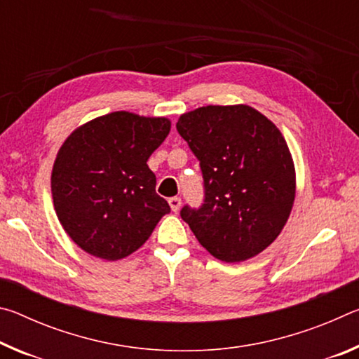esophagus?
<instances>
[{"mask_svg":"<svg viewBox=\"0 0 359 359\" xmlns=\"http://www.w3.org/2000/svg\"><path fill=\"white\" fill-rule=\"evenodd\" d=\"M169 205H171L172 212H177V210L180 209V205H182V199H180V198H177V196L169 198Z\"/></svg>","mask_w":359,"mask_h":359,"instance_id":"esophagus-1","label":"esophagus"}]
</instances>
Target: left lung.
<instances>
[{
    "label": "left lung",
    "mask_w": 359,
    "mask_h": 359,
    "mask_svg": "<svg viewBox=\"0 0 359 359\" xmlns=\"http://www.w3.org/2000/svg\"><path fill=\"white\" fill-rule=\"evenodd\" d=\"M175 126L204 179V204L184 205L182 220L224 263L257 257L280 234L294 203V165L282 133L245 104L198 107Z\"/></svg>",
    "instance_id": "1"
}]
</instances>
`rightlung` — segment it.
<instances>
[{
    "label": "right lung",
    "instance_id": "1",
    "mask_svg": "<svg viewBox=\"0 0 359 359\" xmlns=\"http://www.w3.org/2000/svg\"><path fill=\"white\" fill-rule=\"evenodd\" d=\"M169 130L165 117L118 111L79 126L60 147L52 169L53 205L83 252L107 261L128 257L171 212L147 166Z\"/></svg>",
    "mask_w": 359,
    "mask_h": 359
}]
</instances>
